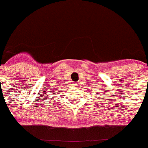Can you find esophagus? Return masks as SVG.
<instances>
[{"label":"esophagus","instance_id":"34e87169","mask_svg":"<svg viewBox=\"0 0 148 148\" xmlns=\"http://www.w3.org/2000/svg\"><path fill=\"white\" fill-rule=\"evenodd\" d=\"M75 86L78 85V83H75Z\"/></svg>","mask_w":148,"mask_h":148}]
</instances>
